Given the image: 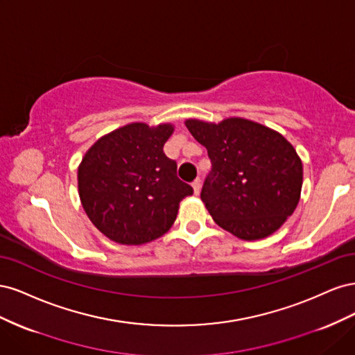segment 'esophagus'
<instances>
[{
  "instance_id": "obj_1",
  "label": "esophagus",
  "mask_w": 355,
  "mask_h": 355,
  "mask_svg": "<svg viewBox=\"0 0 355 355\" xmlns=\"http://www.w3.org/2000/svg\"><path fill=\"white\" fill-rule=\"evenodd\" d=\"M192 188H194V192L198 196L200 191H201V180H200V178H197L194 182H192Z\"/></svg>"
}]
</instances>
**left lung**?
<instances>
[{"mask_svg":"<svg viewBox=\"0 0 355 355\" xmlns=\"http://www.w3.org/2000/svg\"><path fill=\"white\" fill-rule=\"evenodd\" d=\"M185 124L211 161L201 200L220 228L241 240H259L292 216L304 170L280 133L244 118Z\"/></svg>","mask_w":355,"mask_h":355,"instance_id":"obj_1","label":"left lung"}]
</instances>
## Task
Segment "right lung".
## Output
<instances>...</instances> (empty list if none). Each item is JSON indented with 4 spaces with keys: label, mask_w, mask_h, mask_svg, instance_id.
<instances>
[{
    "label": "right lung",
    "mask_w": 355,
    "mask_h": 355,
    "mask_svg": "<svg viewBox=\"0 0 355 355\" xmlns=\"http://www.w3.org/2000/svg\"><path fill=\"white\" fill-rule=\"evenodd\" d=\"M171 133L170 124H127L84 155L78 167L81 204L110 240L139 245L158 239L176 220L179 202L194 192L163 151Z\"/></svg>",
    "instance_id": "right-lung-1"
}]
</instances>
